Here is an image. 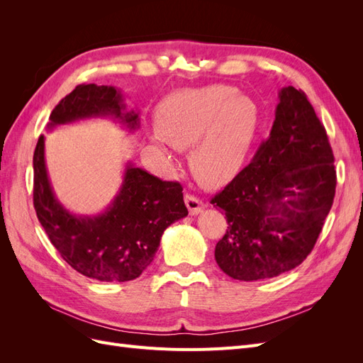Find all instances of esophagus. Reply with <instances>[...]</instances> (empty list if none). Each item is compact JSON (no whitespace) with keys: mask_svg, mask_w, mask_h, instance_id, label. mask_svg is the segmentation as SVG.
<instances>
[{"mask_svg":"<svg viewBox=\"0 0 363 363\" xmlns=\"http://www.w3.org/2000/svg\"><path fill=\"white\" fill-rule=\"evenodd\" d=\"M184 203H186V207H188L189 213L194 215V216L199 215L204 208V203L200 199H196V196L192 195V194L184 195Z\"/></svg>","mask_w":363,"mask_h":363,"instance_id":"1","label":"esophagus"}]
</instances>
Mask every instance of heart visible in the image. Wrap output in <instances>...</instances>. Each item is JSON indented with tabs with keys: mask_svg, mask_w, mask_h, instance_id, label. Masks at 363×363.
I'll return each mask as SVG.
<instances>
[{
	"mask_svg": "<svg viewBox=\"0 0 363 363\" xmlns=\"http://www.w3.org/2000/svg\"><path fill=\"white\" fill-rule=\"evenodd\" d=\"M157 138L177 150L191 145L189 164L204 186L233 179L257 127V107L235 87L213 84L175 92L157 106Z\"/></svg>",
	"mask_w": 363,
	"mask_h": 363,
	"instance_id": "b5f03b06",
	"label": "heart"
}]
</instances>
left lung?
Returning <instances> with one entry per match:
<instances>
[{
    "instance_id": "left-lung-1",
    "label": "left lung",
    "mask_w": 363,
    "mask_h": 363,
    "mask_svg": "<svg viewBox=\"0 0 363 363\" xmlns=\"http://www.w3.org/2000/svg\"><path fill=\"white\" fill-rule=\"evenodd\" d=\"M333 162L325 128L306 94L283 87L268 139L211 201L225 212L228 224L215 247L218 267L242 281L298 267L333 204Z\"/></svg>"
}]
</instances>
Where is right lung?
Returning <instances> with one entry per match:
<instances>
[{
	"mask_svg": "<svg viewBox=\"0 0 363 363\" xmlns=\"http://www.w3.org/2000/svg\"><path fill=\"white\" fill-rule=\"evenodd\" d=\"M112 118L128 131L139 128V113L127 111L113 86L79 84L54 107L48 128L80 119ZM33 204L40 225L63 260L83 276L100 281L139 277L155 259L164 230L188 215L183 188L163 182L130 162L112 203L98 215H75L57 200L45 163V136L33 156Z\"/></svg>",
	"mask_w": 363,
	"mask_h": 363,
	"instance_id": "1",
	"label": "right lung"
}]
</instances>
